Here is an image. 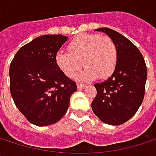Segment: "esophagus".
Masks as SVG:
<instances>
[{"label":"esophagus","instance_id":"esophagus-1","mask_svg":"<svg viewBox=\"0 0 156 156\" xmlns=\"http://www.w3.org/2000/svg\"><path fill=\"white\" fill-rule=\"evenodd\" d=\"M77 87H78V89H82V88H84V87H86V85H84V84H80V83H78V84H77Z\"/></svg>","mask_w":156,"mask_h":156}]
</instances>
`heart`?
I'll return each mask as SVG.
<instances>
[{"instance_id":"obj_1","label":"heart","mask_w":156,"mask_h":156,"mask_svg":"<svg viewBox=\"0 0 156 156\" xmlns=\"http://www.w3.org/2000/svg\"><path fill=\"white\" fill-rule=\"evenodd\" d=\"M68 49L69 53L59 51L55 57L58 68L68 78H75L83 64L87 68L78 76L81 81L108 78L116 68L117 48L108 37L80 34L69 43Z\"/></svg>"}]
</instances>
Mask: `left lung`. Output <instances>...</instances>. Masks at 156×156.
Instances as JSON below:
<instances>
[{
    "label": "left lung",
    "mask_w": 156,
    "mask_h": 156,
    "mask_svg": "<svg viewBox=\"0 0 156 156\" xmlns=\"http://www.w3.org/2000/svg\"><path fill=\"white\" fill-rule=\"evenodd\" d=\"M96 30L106 33L115 43L118 59L111 77L94 85L97 96L91 108L102 122L112 126L122 125L135 115L143 102L146 65L139 49L125 36L108 28Z\"/></svg>",
    "instance_id": "1"
}]
</instances>
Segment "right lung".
<instances>
[{
  "instance_id": "1",
  "label": "right lung",
  "mask_w": 156,
  "mask_h": 156,
  "mask_svg": "<svg viewBox=\"0 0 156 156\" xmlns=\"http://www.w3.org/2000/svg\"><path fill=\"white\" fill-rule=\"evenodd\" d=\"M68 41L63 35H43L21 47L10 65V89L17 108L38 126L59 121L67 113L74 81L58 68L55 57Z\"/></svg>"
}]
</instances>
